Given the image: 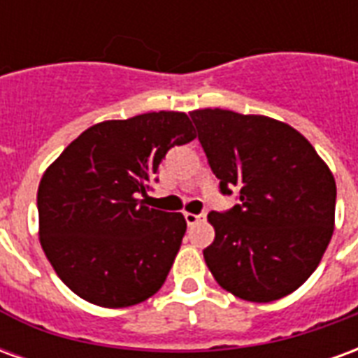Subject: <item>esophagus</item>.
<instances>
[{
    "label": "esophagus",
    "mask_w": 358,
    "mask_h": 358,
    "mask_svg": "<svg viewBox=\"0 0 358 358\" xmlns=\"http://www.w3.org/2000/svg\"><path fill=\"white\" fill-rule=\"evenodd\" d=\"M184 218H186L187 226H194L197 222L205 220V215H194V213H184Z\"/></svg>",
    "instance_id": "1"
}]
</instances>
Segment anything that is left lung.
Returning a JSON list of instances; mask_svg holds the SVG:
<instances>
[{"label":"left lung","instance_id":"1","mask_svg":"<svg viewBox=\"0 0 358 358\" xmlns=\"http://www.w3.org/2000/svg\"><path fill=\"white\" fill-rule=\"evenodd\" d=\"M220 194L238 205L209 213L203 251L226 292L253 303L282 299L316 270L334 234L336 180L295 128L261 115L192 110Z\"/></svg>","mask_w":358,"mask_h":358}]
</instances>
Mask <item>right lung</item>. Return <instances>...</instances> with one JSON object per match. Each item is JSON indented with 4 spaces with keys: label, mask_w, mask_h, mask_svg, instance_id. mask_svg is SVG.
Masks as SVG:
<instances>
[{
    "label": "right lung",
    "mask_w": 358,
    "mask_h": 358,
    "mask_svg": "<svg viewBox=\"0 0 358 358\" xmlns=\"http://www.w3.org/2000/svg\"><path fill=\"white\" fill-rule=\"evenodd\" d=\"M194 138L187 115L176 110L105 120L45 171L38 187L40 243L78 297L120 308L161 289L186 218L149 209L145 197L169 149Z\"/></svg>",
    "instance_id": "add662e5"
}]
</instances>
